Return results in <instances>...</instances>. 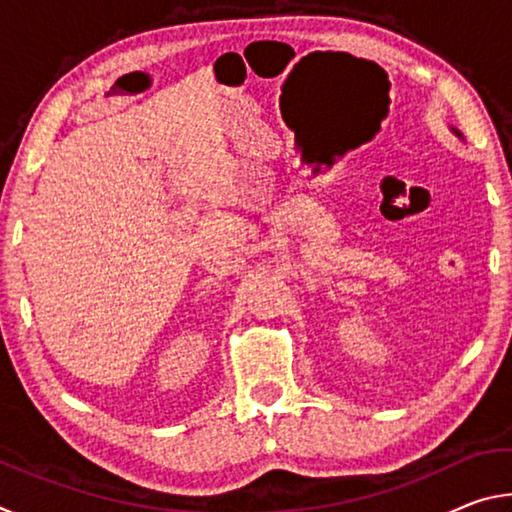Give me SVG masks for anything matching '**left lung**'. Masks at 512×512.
Wrapping results in <instances>:
<instances>
[{
    "label": "left lung",
    "mask_w": 512,
    "mask_h": 512,
    "mask_svg": "<svg viewBox=\"0 0 512 512\" xmlns=\"http://www.w3.org/2000/svg\"><path fill=\"white\" fill-rule=\"evenodd\" d=\"M449 131H452L456 137H458V140H463V133L461 131H458V128H454V126H449Z\"/></svg>",
    "instance_id": "8db88e82"
}]
</instances>
